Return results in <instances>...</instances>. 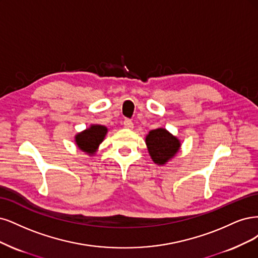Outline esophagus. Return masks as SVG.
I'll return each instance as SVG.
<instances>
[{"label":"esophagus","mask_w":258,"mask_h":258,"mask_svg":"<svg viewBox=\"0 0 258 258\" xmlns=\"http://www.w3.org/2000/svg\"><path fill=\"white\" fill-rule=\"evenodd\" d=\"M123 125H124V127L127 128V130H133V127H134V124H133V122L131 120H128V119L124 120Z\"/></svg>","instance_id":"esophagus-1"}]
</instances>
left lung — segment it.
I'll return each instance as SVG.
<instances>
[{"label":"left lung","instance_id":"left-lung-1","mask_svg":"<svg viewBox=\"0 0 258 258\" xmlns=\"http://www.w3.org/2000/svg\"><path fill=\"white\" fill-rule=\"evenodd\" d=\"M149 155L157 165L167 164L180 151L181 141L166 128L159 127L146 136Z\"/></svg>","mask_w":258,"mask_h":258}]
</instances>
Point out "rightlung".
Here are the masks:
<instances>
[{
    "label": "right lung",
    "instance_id": "obj_1",
    "mask_svg": "<svg viewBox=\"0 0 258 258\" xmlns=\"http://www.w3.org/2000/svg\"><path fill=\"white\" fill-rule=\"evenodd\" d=\"M108 133V128L101 124H91L89 127L75 135V144L79 150L93 156Z\"/></svg>",
    "mask_w": 258,
    "mask_h": 258
}]
</instances>
